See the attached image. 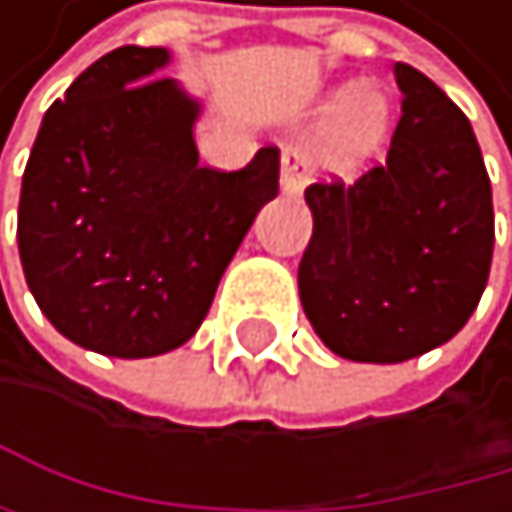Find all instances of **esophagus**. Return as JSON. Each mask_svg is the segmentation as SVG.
I'll list each match as a JSON object with an SVG mask.
<instances>
[{
    "label": "esophagus",
    "instance_id": "obj_1",
    "mask_svg": "<svg viewBox=\"0 0 512 512\" xmlns=\"http://www.w3.org/2000/svg\"><path fill=\"white\" fill-rule=\"evenodd\" d=\"M307 184V168L304 156L298 147H285L282 150V193L285 196H301Z\"/></svg>",
    "mask_w": 512,
    "mask_h": 512
}]
</instances>
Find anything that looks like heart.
I'll list each match as a JSON object with an SVG mask.
<instances>
[{
  "instance_id": "1",
  "label": "heart",
  "mask_w": 512,
  "mask_h": 512,
  "mask_svg": "<svg viewBox=\"0 0 512 512\" xmlns=\"http://www.w3.org/2000/svg\"><path fill=\"white\" fill-rule=\"evenodd\" d=\"M387 122H390V110L384 94L375 85L356 82L334 91V97L328 101V119L313 150L316 162L334 174L356 171L381 147Z\"/></svg>"
}]
</instances>
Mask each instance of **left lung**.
<instances>
[{
	"label": "left lung",
	"instance_id": "left-lung-1",
	"mask_svg": "<svg viewBox=\"0 0 512 512\" xmlns=\"http://www.w3.org/2000/svg\"><path fill=\"white\" fill-rule=\"evenodd\" d=\"M402 119L387 162L356 184H313L298 267L304 313L353 362L415 359L467 325L491 267L495 208L470 119L421 70L396 64Z\"/></svg>",
	"mask_w": 512,
	"mask_h": 512
}]
</instances>
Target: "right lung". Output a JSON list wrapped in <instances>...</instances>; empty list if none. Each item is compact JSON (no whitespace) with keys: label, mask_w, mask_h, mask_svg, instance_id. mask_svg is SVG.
Segmentation results:
<instances>
[{"label":"right lung","mask_w":512,"mask_h":512,"mask_svg":"<svg viewBox=\"0 0 512 512\" xmlns=\"http://www.w3.org/2000/svg\"><path fill=\"white\" fill-rule=\"evenodd\" d=\"M168 48L122 45L42 119L17 205V248L48 322L73 344L147 359L187 344L258 211L279 150L242 171L199 165L202 104Z\"/></svg>","instance_id":"right-lung-1"}]
</instances>
